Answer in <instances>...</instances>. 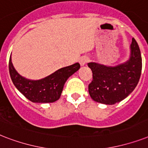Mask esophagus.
I'll return each mask as SVG.
<instances>
[{"label": "esophagus", "mask_w": 148, "mask_h": 148, "mask_svg": "<svg viewBox=\"0 0 148 148\" xmlns=\"http://www.w3.org/2000/svg\"><path fill=\"white\" fill-rule=\"evenodd\" d=\"M88 61H89V58L87 57H81L79 60V63H80L81 66H84Z\"/></svg>", "instance_id": "esophagus-1"}]
</instances>
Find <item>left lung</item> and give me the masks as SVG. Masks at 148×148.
<instances>
[{
	"label": "left lung",
	"instance_id": "obj_1",
	"mask_svg": "<svg viewBox=\"0 0 148 148\" xmlns=\"http://www.w3.org/2000/svg\"><path fill=\"white\" fill-rule=\"evenodd\" d=\"M93 73V80L88 85L90 97L104 104H114L131 94L140 80L142 58L138 43L132 38L131 55L126 62L114 67L97 63L88 64Z\"/></svg>",
	"mask_w": 148,
	"mask_h": 148
}]
</instances>
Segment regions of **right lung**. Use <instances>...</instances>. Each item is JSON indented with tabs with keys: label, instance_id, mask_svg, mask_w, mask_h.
<instances>
[{
	"label": "right lung",
	"instance_id": "obj_1",
	"mask_svg": "<svg viewBox=\"0 0 148 148\" xmlns=\"http://www.w3.org/2000/svg\"><path fill=\"white\" fill-rule=\"evenodd\" d=\"M80 67V64L76 63L62 67L45 78L34 81L21 76L13 66L11 57L9 60V72L13 84L24 97L34 103H52L58 101L65 82Z\"/></svg>",
	"mask_w": 148,
	"mask_h": 148
}]
</instances>
